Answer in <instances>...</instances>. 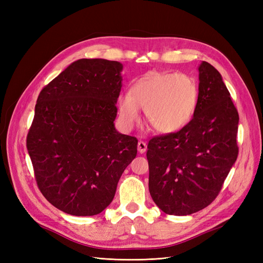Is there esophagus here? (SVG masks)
Wrapping results in <instances>:
<instances>
[{"label":"esophagus","instance_id":"obj_1","mask_svg":"<svg viewBox=\"0 0 263 263\" xmlns=\"http://www.w3.org/2000/svg\"><path fill=\"white\" fill-rule=\"evenodd\" d=\"M137 147H138V151L140 154H144L145 151L147 150V145H146V142H144V141H139Z\"/></svg>","mask_w":263,"mask_h":263}]
</instances>
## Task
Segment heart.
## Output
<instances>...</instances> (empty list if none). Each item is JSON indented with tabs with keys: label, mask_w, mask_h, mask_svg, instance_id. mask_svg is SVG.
Segmentation results:
<instances>
[{
	"label": "heart",
	"mask_w": 263,
	"mask_h": 263,
	"mask_svg": "<svg viewBox=\"0 0 263 263\" xmlns=\"http://www.w3.org/2000/svg\"><path fill=\"white\" fill-rule=\"evenodd\" d=\"M197 100L198 87L193 78L183 73L150 72L135 83L129 93L119 97V117L126 128H133L142 108L157 132L172 134L191 122Z\"/></svg>",
	"instance_id": "obj_1"
}]
</instances>
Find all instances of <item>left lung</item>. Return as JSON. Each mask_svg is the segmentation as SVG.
<instances>
[{
  "label": "left lung",
  "instance_id": "8db88e82",
  "mask_svg": "<svg viewBox=\"0 0 263 263\" xmlns=\"http://www.w3.org/2000/svg\"><path fill=\"white\" fill-rule=\"evenodd\" d=\"M198 100L191 122L177 133L149 140V192L162 212L184 216L219 194L238 157L237 108L220 73L198 67Z\"/></svg>",
  "mask_w": 263,
  "mask_h": 263
}]
</instances>
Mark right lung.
Segmentation results:
<instances>
[{"label": "right lung", "mask_w": 263, "mask_h": 263, "mask_svg": "<svg viewBox=\"0 0 263 263\" xmlns=\"http://www.w3.org/2000/svg\"><path fill=\"white\" fill-rule=\"evenodd\" d=\"M122 69L118 61L77 60L38 95L26 146L38 189L67 214L104 211L137 155V138L114 126Z\"/></svg>", "instance_id": "add662e5"}]
</instances>
